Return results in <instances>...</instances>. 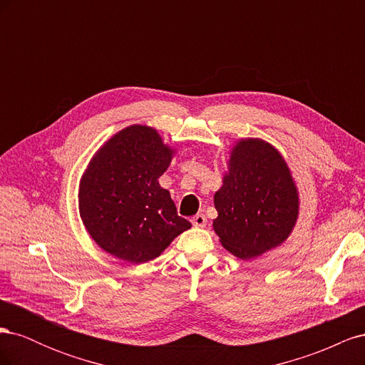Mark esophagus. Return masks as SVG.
I'll return each instance as SVG.
<instances>
[{
	"label": "esophagus",
	"instance_id": "obj_1",
	"mask_svg": "<svg viewBox=\"0 0 365 365\" xmlns=\"http://www.w3.org/2000/svg\"><path fill=\"white\" fill-rule=\"evenodd\" d=\"M192 224L195 227H202L204 228L207 225V217L204 215H196V216L192 217Z\"/></svg>",
	"mask_w": 365,
	"mask_h": 365
}]
</instances>
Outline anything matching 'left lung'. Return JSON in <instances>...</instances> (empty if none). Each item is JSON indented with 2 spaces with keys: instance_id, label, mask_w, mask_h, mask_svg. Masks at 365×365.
I'll list each match as a JSON object with an SVG mask.
<instances>
[{
  "instance_id": "8db88e82",
  "label": "left lung",
  "mask_w": 365,
  "mask_h": 365,
  "mask_svg": "<svg viewBox=\"0 0 365 365\" xmlns=\"http://www.w3.org/2000/svg\"><path fill=\"white\" fill-rule=\"evenodd\" d=\"M215 193L213 230L222 247L242 260L262 256L289 237L300 197L282 153L262 138H240Z\"/></svg>"
}]
</instances>
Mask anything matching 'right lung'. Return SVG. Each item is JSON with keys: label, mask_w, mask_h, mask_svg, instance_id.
<instances>
[{"label": "right lung", "mask_w": 365, "mask_h": 365, "mask_svg": "<svg viewBox=\"0 0 365 365\" xmlns=\"http://www.w3.org/2000/svg\"><path fill=\"white\" fill-rule=\"evenodd\" d=\"M173 155L175 149L146 125L118 130L94 153L79 184V213L103 251L145 263L192 227L158 182Z\"/></svg>", "instance_id": "obj_1"}]
</instances>
